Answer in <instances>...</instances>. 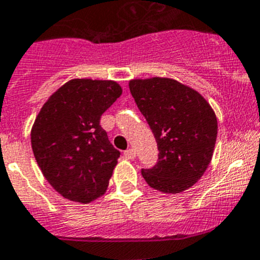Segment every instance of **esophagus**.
Listing matches in <instances>:
<instances>
[{
  "label": "esophagus",
  "mask_w": 260,
  "mask_h": 260,
  "mask_svg": "<svg viewBox=\"0 0 260 260\" xmlns=\"http://www.w3.org/2000/svg\"><path fill=\"white\" fill-rule=\"evenodd\" d=\"M135 156H136V151L133 150V148H129V150H127V151H124V157L125 158H135Z\"/></svg>",
  "instance_id": "34e87169"
}]
</instances>
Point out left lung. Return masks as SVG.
<instances>
[{
    "instance_id": "1",
    "label": "left lung",
    "mask_w": 260,
    "mask_h": 260,
    "mask_svg": "<svg viewBox=\"0 0 260 260\" xmlns=\"http://www.w3.org/2000/svg\"><path fill=\"white\" fill-rule=\"evenodd\" d=\"M129 91L157 143V162L141 170L146 183L162 193L190 188L212 158L217 138L212 108L196 90L171 79L132 80Z\"/></svg>"
}]
</instances>
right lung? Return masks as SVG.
I'll use <instances>...</instances> for the list:
<instances>
[{"label": "right lung", "instance_id": "right-lung-1", "mask_svg": "<svg viewBox=\"0 0 260 260\" xmlns=\"http://www.w3.org/2000/svg\"><path fill=\"white\" fill-rule=\"evenodd\" d=\"M122 95L114 81L77 79L58 89L35 119L31 147L48 183L64 198L89 203L107 190L120 152L100 125Z\"/></svg>", "mask_w": 260, "mask_h": 260}]
</instances>
